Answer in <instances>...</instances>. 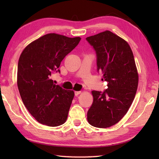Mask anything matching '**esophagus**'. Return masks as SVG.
Segmentation results:
<instances>
[{
    "instance_id": "obj_1",
    "label": "esophagus",
    "mask_w": 159,
    "mask_h": 159,
    "mask_svg": "<svg viewBox=\"0 0 159 159\" xmlns=\"http://www.w3.org/2000/svg\"><path fill=\"white\" fill-rule=\"evenodd\" d=\"M80 93H81V92H80V91H76V92L74 93L75 96H78L79 95H80Z\"/></svg>"
}]
</instances>
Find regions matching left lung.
I'll list each match as a JSON object with an SVG mask.
<instances>
[{
    "instance_id": "1",
    "label": "left lung",
    "mask_w": 159,
    "mask_h": 159,
    "mask_svg": "<svg viewBox=\"0 0 159 159\" xmlns=\"http://www.w3.org/2000/svg\"><path fill=\"white\" fill-rule=\"evenodd\" d=\"M95 50L97 70L108 88L93 90V102L88 109V121L96 128H109L128 112L138 85V74L130 45L109 31L86 38Z\"/></svg>"
}]
</instances>
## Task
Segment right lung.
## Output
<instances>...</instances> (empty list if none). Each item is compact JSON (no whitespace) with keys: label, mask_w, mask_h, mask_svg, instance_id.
Wrapping results in <instances>:
<instances>
[{"label":"right lung","mask_w":159,"mask_h":159,"mask_svg":"<svg viewBox=\"0 0 159 159\" xmlns=\"http://www.w3.org/2000/svg\"><path fill=\"white\" fill-rule=\"evenodd\" d=\"M48 34L31 43L21 52L17 66V86L29 112L38 122L55 127L66 120L73 90H64L50 79L66 55L80 41Z\"/></svg>","instance_id":"1"}]
</instances>
